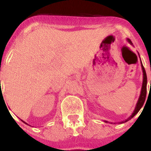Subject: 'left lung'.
<instances>
[{"label": "left lung", "instance_id": "obj_1", "mask_svg": "<svg viewBox=\"0 0 151 151\" xmlns=\"http://www.w3.org/2000/svg\"><path fill=\"white\" fill-rule=\"evenodd\" d=\"M127 41L129 42V44H130V45H132V41H131L130 39L127 38ZM141 69H142V72H143V82H142V87H141V94H140L139 98H138V102H137V104H136L135 108H134V111H133V113H132V115H131L127 119H125V120H124V121H122V122H118V123H119V124L125 123V122H128L129 120H130L131 119H132L133 117H134V116H135L136 114L138 113V112H139V110H141V107L143 106L144 104H145V99H146V95H147V80L146 72H145V69L143 66V64H142V63H141ZM104 122H108V121H106V120H104ZM110 123L112 124V122H110ZM116 122H114V124Z\"/></svg>", "mask_w": 151, "mask_h": 151}]
</instances>
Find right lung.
Wrapping results in <instances>:
<instances>
[{
	"mask_svg": "<svg viewBox=\"0 0 151 151\" xmlns=\"http://www.w3.org/2000/svg\"><path fill=\"white\" fill-rule=\"evenodd\" d=\"M21 120H22V119H21ZM22 122H24V123H25V124H27V123H26V122H24V121L23 120H22ZM27 125H29V124H27Z\"/></svg>",
	"mask_w": 151,
	"mask_h": 151,
	"instance_id": "obj_1",
	"label": "right lung"
}]
</instances>
